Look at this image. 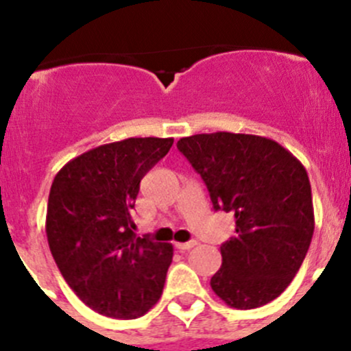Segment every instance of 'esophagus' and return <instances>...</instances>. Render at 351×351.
I'll return each mask as SVG.
<instances>
[{"instance_id": "esophagus-1", "label": "esophagus", "mask_w": 351, "mask_h": 351, "mask_svg": "<svg viewBox=\"0 0 351 351\" xmlns=\"http://www.w3.org/2000/svg\"><path fill=\"white\" fill-rule=\"evenodd\" d=\"M175 246L178 247L180 251H186V250H192L193 246H197V241H189V243H175Z\"/></svg>"}]
</instances>
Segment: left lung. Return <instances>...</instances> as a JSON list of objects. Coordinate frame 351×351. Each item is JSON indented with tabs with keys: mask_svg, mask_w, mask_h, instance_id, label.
<instances>
[{
	"mask_svg": "<svg viewBox=\"0 0 351 351\" xmlns=\"http://www.w3.org/2000/svg\"><path fill=\"white\" fill-rule=\"evenodd\" d=\"M178 149L200 173L215 210L234 214L236 236L221 246L210 278L234 309L277 299L299 271L314 232L309 176L284 146L253 134L182 137Z\"/></svg>",
	"mask_w": 351,
	"mask_h": 351,
	"instance_id": "obj_1",
	"label": "left lung"
}]
</instances>
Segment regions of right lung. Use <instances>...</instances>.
<instances>
[{
    "instance_id": "add662e5",
    "label": "right lung",
    "mask_w": 351,
    "mask_h": 351,
    "mask_svg": "<svg viewBox=\"0 0 351 351\" xmlns=\"http://www.w3.org/2000/svg\"><path fill=\"white\" fill-rule=\"evenodd\" d=\"M171 146V137L104 144L66 162L52 182L49 247L67 285L98 314L136 319L161 297L173 246L137 238L130 208Z\"/></svg>"
}]
</instances>
